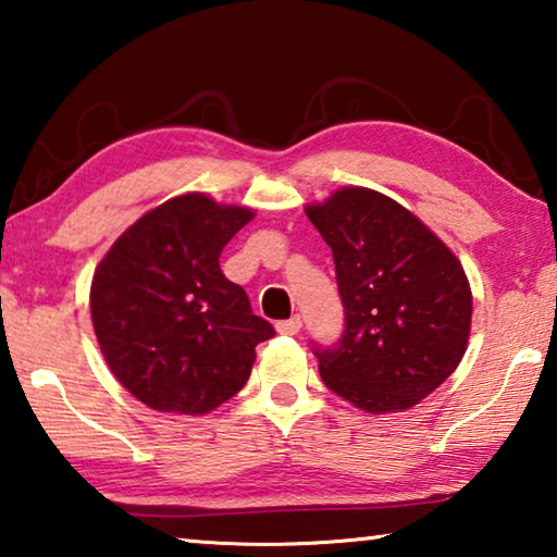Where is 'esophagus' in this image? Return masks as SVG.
I'll return each instance as SVG.
<instances>
[{
	"mask_svg": "<svg viewBox=\"0 0 557 557\" xmlns=\"http://www.w3.org/2000/svg\"><path fill=\"white\" fill-rule=\"evenodd\" d=\"M299 329H301V319L299 317H292V319H285V322H277V332L280 334L295 336Z\"/></svg>",
	"mask_w": 557,
	"mask_h": 557,
	"instance_id": "esophagus-1",
	"label": "esophagus"
}]
</instances>
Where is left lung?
Here are the masks:
<instances>
[{
	"label": "left lung",
	"mask_w": 557,
	"mask_h": 557,
	"mask_svg": "<svg viewBox=\"0 0 557 557\" xmlns=\"http://www.w3.org/2000/svg\"><path fill=\"white\" fill-rule=\"evenodd\" d=\"M305 213L332 248L346 314L338 344L314 348L326 388L371 414L425 400L467 351L471 287L461 262L373 188L344 186Z\"/></svg>",
	"instance_id": "1"
}]
</instances>
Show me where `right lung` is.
I'll return each instance as SVG.
<instances>
[{
    "instance_id": "add662e5",
    "label": "right lung",
    "mask_w": 557,
    "mask_h": 557,
    "mask_svg": "<svg viewBox=\"0 0 557 557\" xmlns=\"http://www.w3.org/2000/svg\"><path fill=\"white\" fill-rule=\"evenodd\" d=\"M252 209L191 191L147 211L92 275L90 317L115 379L159 412L206 414L250 379L275 334L221 272L223 245Z\"/></svg>"
}]
</instances>
